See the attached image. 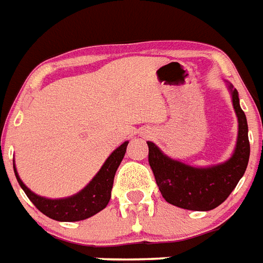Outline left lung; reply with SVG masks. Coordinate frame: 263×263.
I'll return each mask as SVG.
<instances>
[{"label": "left lung", "mask_w": 263, "mask_h": 263, "mask_svg": "<svg viewBox=\"0 0 263 263\" xmlns=\"http://www.w3.org/2000/svg\"><path fill=\"white\" fill-rule=\"evenodd\" d=\"M232 102L237 120L239 135L233 156L227 162L212 168H192L171 160L152 142L148 144V162L164 199L177 208L208 212L220 206L235 190L249 164V127L245 111L239 105V94L232 88Z\"/></svg>", "instance_id": "left-lung-1"}]
</instances>
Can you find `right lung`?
Here are the masks:
<instances>
[{"instance_id":"right-lung-1","label":"right lung","mask_w":263,"mask_h":263,"mask_svg":"<svg viewBox=\"0 0 263 263\" xmlns=\"http://www.w3.org/2000/svg\"><path fill=\"white\" fill-rule=\"evenodd\" d=\"M127 146L128 142H124L119 148H116L109 156V158L105 161V164L95 175L94 179L88 183L87 187L82 190L79 194H76L71 198H65V199H46V198L38 196L36 194L30 191L23 184L13 165L14 175H16V179H17L20 187L23 188V191L28 196V199L45 216L55 221H68V222L86 220L88 217L101 212L109 203L116 171L123 161L124 154L127 152Z\"/></svg>"}]
</instances>
